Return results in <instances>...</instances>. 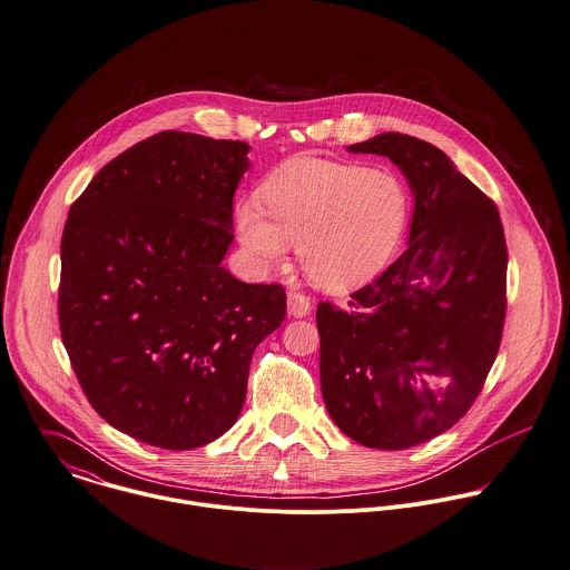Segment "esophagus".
Instances as JSON below:
<instances>
[{"label":"esophagus","instance_id":"1","mask_svg":"<svg viewBox=\"0 0 570 570\" xmlns=\"http://www.w3.org/2000/svg\"><path fill=\"white\" fill-rule=\"evenodd\" d=\"M288 313L293 317H306L311 313V297H306L304 293L291 291L288 293Z\"/></svg>","mask_w":570,"mask_h":570}]
</instances>
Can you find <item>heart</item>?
<instances>
[{"instance_id":"obj_1","label":"heart","mask_w":570,"mask_h":570,"mask_svg":"<svg viewBox=\"0 0 570 570\" xmlns=\"http://www.w3.org/2000/svg\"><path fill=\"white\" fill-rule=\"evenodd\" d=\"M235 214L255 266L279 264L291 242L308 277L326 288L372 279L394 255L410 218V191L390 169L299 158L282 167Z\"/></svg>"}]
</instances>
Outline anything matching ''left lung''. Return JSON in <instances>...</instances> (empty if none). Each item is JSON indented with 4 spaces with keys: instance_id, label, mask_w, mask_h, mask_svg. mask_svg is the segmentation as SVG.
Here are the masks:
<instances>
[{
    "instance_id": "left-lung-1",
    "label": "left lung",
    "mask_w": 570,
    "mask_h": 570,
    "mask_svg": "<svg viewBox=\"0 0 570 570\" xmlns=\"http://www.w3.org/2000/svg\"><path fill=\"white\" fill-rule=\"evenodd\" d=\"M352 154L387 156L414 194L410 242L347 306H317L328 414L372 450H407L469 412L502 342L507 242L495 203L432 142L379 134Z\"/></svg>"
}]
</instances>
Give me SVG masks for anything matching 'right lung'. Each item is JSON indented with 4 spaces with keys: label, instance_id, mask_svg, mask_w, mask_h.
<instances>
[{
    "label": "right lung",
    "instance_id": "right-lung-1",
    "mask_svg": "<svg viewBox=\"0 0 570 570\" xmlns=\"http://www.w3.org/2000/svg\"><path fill=\"white\" fill-rule=\"evenodd\" d=\"M248 145L160 131L110 160L70 207L59 328L90 405L163 450L220 439L257 343L282 326V284L220 264Z\"/></svg>",
    "mask_w": 570,
    "mask_h": 570
}]
</instances>
